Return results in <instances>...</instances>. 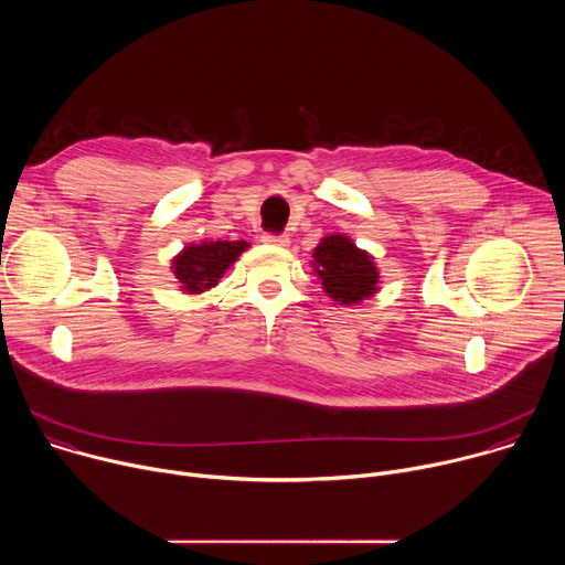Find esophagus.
<instances>
[{
    "label": "esophagus",
    "instance_id": "34e87169",
    "mask_svg": "<svg viewBox=\"0 0 565 565\" xmlns=\"http://www.w3.org/2000/svg\"><path fill=\"white\" fill-rule=\"evenodd\" d=\"M262 241H264L266 246H275V248H286V246H290L288 234H264Z\"/></svg>",
    "mask_w": 565,
    "mask_h": 565
}]
</instances>
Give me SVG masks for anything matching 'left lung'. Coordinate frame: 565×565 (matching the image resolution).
<instances>
[{
	"label": "left lung",
	"instance_id": "8db88e82",
	"mask_svg": "<svg viewBox=\"0 0 565 565\" xmlns=\"http://www.w3.org/2000/svg\"><path fill=\"white\" fill-rule=\"evenodd\" d=\"M310 268L324 292L342 303L355 306L380 290L375 257L353 244V238L335 232L327 234L312 250Z\"/></svg>",
	"mask_w": 565,
	"mask_h": 565
}]
</instances>
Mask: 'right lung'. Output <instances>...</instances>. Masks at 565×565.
<instances>
[{
	"mask_svg": "<svg viewBox=\"0 0 565 565\" xmlns=\"http://www.w3.org/2000/svg\"><path fill=\"white\" fill-rule=\"evenodd\" d=\"M246 241H212L203 238L199 244H188L174 259L172 273L183 295H201L218 284V279L232 268V264L246 253Z\"/></svg>",
	"mask_w": 565,
	"mask_h": 565,
	"instance_id": "obj_1",
	"label": "right lung"
}]
</instances>
